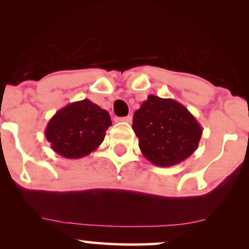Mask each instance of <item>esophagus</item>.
<instances>
[{"instance_id":"esophagus-1","label":"esophagus","mask_w":249,"mask_h":249,"mask_svg":"<svg viewBox=\"0 0 249 249\" xmlns=\"http://www.w3.org/2000/svg\"><path fill=\"white\" fill-rule=\"evenodd\" d=\"M117 122H125V123H131L132 122V117L126 116V117H119V118H116Z\"/></svg>"}]
</instances>
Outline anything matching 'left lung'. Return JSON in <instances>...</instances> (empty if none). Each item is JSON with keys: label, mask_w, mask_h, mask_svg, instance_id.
<instances>
[{"label": "left lung", "mask_w": 249, "mask_h": 249, "mask_svg": "<svg viewBox=\"0 0 249 249\" xmlns=\"http://www.w3.org/2000/svg\"><path fill=\"white\" fill-rule=\"evenodd\" d=\"M132 128L142 156L156 166L184 161L198 148L202 127L182 104L150 95L134 112Z\"/></svg>", "instance_id": "8db88e82"}]
</instances>
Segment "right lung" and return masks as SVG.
<instances>
[{"label": "right lung", "mask_w": 249, "mask_h": 249, "mask_svg": "<svg viewBox=\"0 0 249 249\" xmlns=\"http://www.w3.org/2000/svg\"><path fill=\"white\" fill-rule=\"evenodd\" d=\"M110 115L89 99L73 102L58 110L44 134L51 148L68 159H78L96 150L111 126Z\"/></svg>", "instance_id": "1"}]
</instances>
